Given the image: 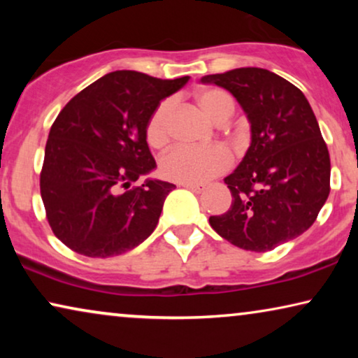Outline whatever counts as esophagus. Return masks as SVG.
I'll return each mask as SVG.
<instances>
[{
  "label": "esophagus",
  "instance_id": "34e87169",
  "mask_svg": "<svg viewBox=\"0 0 358 358\" xmlns=\"http://www.w3.org/2000/svg\"><path fill=\"white\" fill-rule=\"evenodd\" d=\"M180 185L185 189L192 190V192H195V194H202L205 190V185H202V184H180Z\"/></svg>",
  "mask_w": 358,
  "mask_h": 358
}]
</instances>
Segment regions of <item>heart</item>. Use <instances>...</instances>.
<instances>
[{
	"instance_id": "heart-1",
	"label": "heart",
	"mask_w": 358,
	"mask_h": 358,
	"mask_svg": "<svg viewBox=\"0 0 358 358\" xmlns=\"http://www.w3.org/2000/svg\"><path fill=\"white\" fill-rule=\"evenodd\" d=\"M197 104L217 124L227 122L234 112V101L222 90L200 91ZM173 102L163 101L151 114L146 138L153 148H163L169 140V117ZM231 153L222 145L176 146L161 158L159 169L166 179L180 184H202L222 174L231 166Z\"/></svg>"
}]
</instances>
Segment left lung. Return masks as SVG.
Instances as JSON below:
<instances>
[{
    "mask_svg": "<svg viewBox=\"0 0 358 358\" xmlns=\"http://www.w3.org/2000/svg\"><path fill=\"white\" fill-rule=\"evenodd\" d=\"M203 85L231 92L251 125V143L224 184L233 202L210 217L220 236L266 252L306 231L329 195L331 159L305 94L264 68L207 75Z\"/></svg>",
    "mask_w": 358,
    "mask_h": 358,
    "instance_id": "obj_1",
    "label": "left lung"
}]
</instances>
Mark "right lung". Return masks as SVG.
<instances>
[{"label":"right lung","instance_id":"add662e5","mask_svg":"<svg viewBox=\"0 0 358 358\" xmlns=\"http://www.w3.org/2000/svg\"><path fill=\"white\" fill-rule=\"evenodd\" d=\"M187 81L112 71L58 114L45 145L41 195L52 231L71 251L119 256L155 231L176 185L158 179L131 184L156 168L146 143L151 114Z\"/></svg>","mask_w":358,"mask_h":358}]
</instances>
